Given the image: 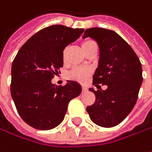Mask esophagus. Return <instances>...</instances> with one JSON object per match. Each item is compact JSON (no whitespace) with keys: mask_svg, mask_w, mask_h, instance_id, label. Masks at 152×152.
<instances>
[{"mask_svg":"<svg viewBox=\"0 0 152 152\" xmlns=\"http://www.w3.org/2000/svg\"><path fill=\"white\" fill-rule=\"evenodd\" d=\"M82 90H83V91H86V90H87V87L85 86H82Z\"/></svg>","mask_w":152,"mask_h":152,"instance_id":"obj_1","label":"esophagus"}]
</instances>
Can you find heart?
Instances as JSON below:
<instances>
[{"instance_id": "1", "label": "heart", "mask_w": 152, "mask_h": 152, "mask_svg": "<svg viewBox=\"0 0 152 152\" xmlns=\"http://www.w3.org/2000/svg\"><path fill=\"white\" fill-rule=\"evenodd\" d=\"M93 44H95V42L93 40L86 39L82 42L81 47H82L83 50L85 51L87 48H89ZM63 59L64 60L66 59L65 53H64V55H63ZM90 74H91V70H89V69H86V68H75V69H73L72 71L68 73L67 76L71 80H74V81H79V82H85L87 80L88 76H90Z\"/></svg>"}]
</instances>
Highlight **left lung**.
<instances>
[{"label":"left lung","mask_w":152,"mask_h":152,"mask_svg":"<svg viewBox=\"0 0 152 152\" xmlns=\"http://www.w3.org/2000/svg\"><path fill=\"white\" fill-rule=\"evenodd\" d=\"M97 41L100 55L92 84L98 88L95 102L86 107L90 118L99 126L118 125L134 107L143 81L142 67L137 55L128 43L114 31L101 28L86 29L83 38ZM99 84L108 88L102 90Z\"/></svg>","instance_id":"left-lung-1"}]
</instances>
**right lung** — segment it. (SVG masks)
<instances>
[{
	"mask_svg": "<svg viewBox=\"0 0 152 152\" xmlns=\"http://www.w3.org/2000/svg\"><path fill=\"white\" fill-rule=\"evenodd\" d=\"M83 31L64 25L47 27L34 34L16 55L11 94L19 115L31 127L48 130L58 126L70 101L81 92L76 81L55 86L51 80L63 66V50Z\"/></svg>",
	"mask_w": 152,
	"mask_h": 152,
	"instance_id": "1",
	"label": "right lung"
}]
</instances>
